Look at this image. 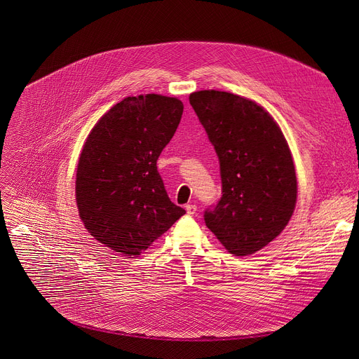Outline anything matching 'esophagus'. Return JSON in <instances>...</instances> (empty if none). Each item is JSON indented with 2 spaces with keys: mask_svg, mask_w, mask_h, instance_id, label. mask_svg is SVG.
<instances>
[{
  "mask_svg": "<svg viewBox=\"0 0 359 359\" xmlns=\"http://www.w3.org/2000/svg\"><path fill=\"white\" fill-rule=\"evenodd\" d=\"M184 208H186V212L189 214V215H194V214L198 211V206L194 205V203H187V205L184 206Z\"/></svg>",
  "mask_w": 359,
  "mask_h": 359,
  "instance_id": "esophagus-1",
  "label": "esophagus"
}]
</instances>
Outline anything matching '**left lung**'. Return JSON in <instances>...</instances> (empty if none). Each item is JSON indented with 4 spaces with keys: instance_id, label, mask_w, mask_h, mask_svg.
Listing matches in <instances>:
<instances>
[{
    "instance_id": "8db88e82",
    "label": "left lung",
    "mask_w": 359,
    "mask_h": 359,
    "mask_svg": "<svg viewBox=\"0 0 359 359\" xmlns=\"http://www.w3.org/2000/svg\"><path fill=\"white\" fill-rule=\"evenodd\" d=\"M191 106L219 160L222 195L203 214L234 256L263 249L287 227L297 202L291 151L269 113L237 94L195 91Z\"/></svg>"
}]
</instances>
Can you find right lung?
<instances>
[{
    "instance_id": "right-lung-1",
    "label": "right lung",
    "mask_w": 359,
    "mask_h": 359,
    "mask_svg": "<svg viewBox=\"0 0 359 359\" xmlns=\"http://www.w3.org/2000/svg\"><path fill=\"white\" fill-rule=\"evenodd\" d=\"M182 113L176 97H126L87 137L75 199L87 231L111 250L141 255L186 212L170 201L157 170Z\"/></svg>"
}]
</instances>
